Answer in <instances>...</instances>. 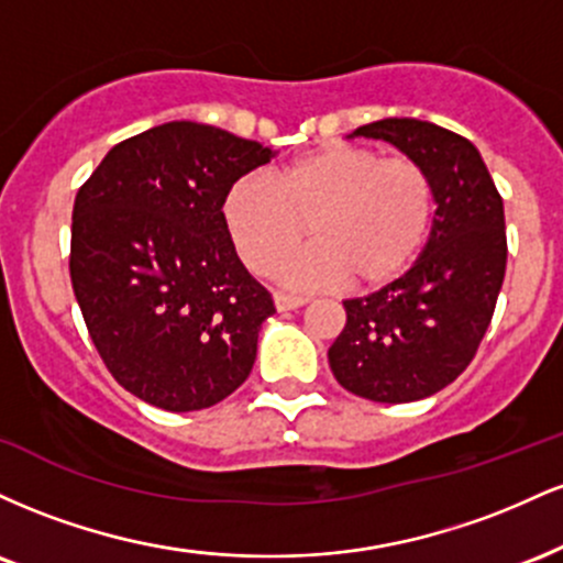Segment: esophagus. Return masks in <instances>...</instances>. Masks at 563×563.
<instances>
[{"label":"esophagus","instance_id":"34e87169","mask_svg":"<svg viewBox=\"0 0 563 563\" xmlns=\"http://www.w3.org/2000/svg\"><path fill=\"white\" fill-rule=\"evenodd\" d=\"M309 299L307 296H294V294H275V307L280 309V312H288V309H299L307 303Z\"/></svg>","mask_w":563,"mask_h":563}]
</instances>
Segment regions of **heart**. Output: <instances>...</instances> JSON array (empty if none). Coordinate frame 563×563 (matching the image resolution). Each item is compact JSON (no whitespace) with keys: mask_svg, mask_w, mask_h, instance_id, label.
<instances>
[{"mask_svg":"<svg viewBox=\"0 0 563 563\" xmlns=\"http://www.w3.org/2000/svg\"><path fill=\"white\" fill-rule=\"evenodd\" d=\"M434 214V179L421 161L380 158L341 140L280 166L273 183L254 174L235 179L222 200L224 230L245 267L267 273L275 263L277 280L301 288L389 286L421 256ZM307 221L316 245L287 257Z\"/></svg>","mask_w":563,"mask_h":563,"instance_id":"1","label":"heart"}]
</instances>
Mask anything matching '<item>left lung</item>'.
Segmentation results:
<instances>
[{"label":"left lung","instance_id":"obj_1","mask_svg":"<svg viewBox=\"0 0 563 563\" xmlns=\"http://www.w3.org/2000/svg\"><path fill=\"white\" fill-rule=\"evenodd\" d=\"M352 137L386 140L434 179L437 214L423 254L376 294L346 299L328 363L346 391L399 405L431 397L474 360L506 277V214L487 166L461 134L384 119Z\"/></svg>","mask_w":563,"mask_h":563}]
</instances>
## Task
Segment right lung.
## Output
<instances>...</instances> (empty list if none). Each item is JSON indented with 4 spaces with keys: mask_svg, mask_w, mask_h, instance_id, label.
<instances>
[{
    "mask_svg": "<svg viewBox=\"0 0 563 563\" xmlns=\"http://www.w3.org/2000/svg\"><path fill=\"white\" fill-rule=\"evenodd\" d=\"M275 153L169 121L108 151L76 192L70 283L111 376L169 412L222 402L249 378L269 290L238 260L224 192Z\"/></svg>",
    "mask_w": 563,
    "mask_h": 563,
    "instance_id": "1",
    "label": "right lung"
}]
</instances>
